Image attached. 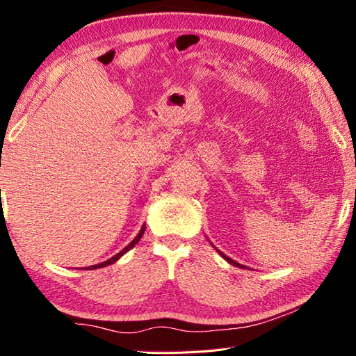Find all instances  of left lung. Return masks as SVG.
<instances>
[{
	"mask_svg": "<svg viewBox=\"0 0 356 356\" xmlns=\"http://www.w3.org/2000/svg\"><path fill=\"white\" fill-rule=\"evenodd\" d=\"M216 250V248H215ZM216 251H218L220 252V256L222 257V259H225V261H227L229 264H231V265H234V267H238V268H246L245 267V265H242V264H238V262H236V261H234V259H231V257H227L226 254H225V252H221L220 250H216Z\"/></svg>",
	"mask_w": 356,
	"mask_h": 356,
	"instance_id": "1",
	"label": "left lung"
}]
</instances>
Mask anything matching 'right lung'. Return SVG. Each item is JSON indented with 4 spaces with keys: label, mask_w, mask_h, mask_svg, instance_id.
<instances>
[{
    "label": "right lung",
    "mask_w": 356,
    "mask_h": 356,
    "mask_svg": "<svg viewBox=\"0 0 356 356\" xmlns=\"http://www.w3.org/2000/svg\"><path fill=\"white\" fill-rule=\"evenodd\" d=\"M144 229H146V226H144L143 225V227H141V231L140 232H138V236L134 238V240H131V242L127 245V246H125V248L122 250V251H120V252H118V254L116 256H113L111 259H108V261H105V262H100V264H97V265H92V267H91V270H95V268H102V267H106V265H111V264H114V262H116L118 261V259H120V257H122L124 254H125V252H127V251H130L131 248H134V246L138 243V242H140V238L143 237V234H144Z\"/></svg>",
    "instance_id": "add662e5"
}]
</instances>
